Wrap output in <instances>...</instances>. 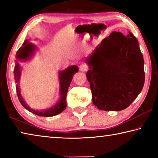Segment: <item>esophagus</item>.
I'll list each match as a JSON object with an SVG mask.
<instances>
[{"mask_svg": "<svg viewBox=\"0 0 158 158\" xmlns=\"http://www.w3.org/2000/svg\"><path fill=\"white\" fill-rule=\"evenodd\" d=\"M79 69H80V70H81V72H85V71L88 70V69H89V68H88V66H87L86 64L82 63V64H81V65H80Z\"/></svg>", "mask_w": 158, "mask_h": 158, "instance_id": "esophagus-1", "label": "esophagus"}]
</instances>
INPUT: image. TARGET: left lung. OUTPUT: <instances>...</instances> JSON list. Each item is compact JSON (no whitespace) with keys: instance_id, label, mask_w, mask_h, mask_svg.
Segmentation results:
<instances>
[{"instance_id":"left-lung-1","label":"left lung","mask_w":158,"mask_h":158,"mask_svg":"<svg viewBox=\"0 0 158 158\" xmlns=\"http://www.w3.org/2000/svg\"><path fill=\"white\" fill-rule=\"evenodd\" d=\"M93 102L100 110L121 111L129 106L145 81L144 61L132 33L113 32L86 59Z\"/></svg>"}]
</instances>
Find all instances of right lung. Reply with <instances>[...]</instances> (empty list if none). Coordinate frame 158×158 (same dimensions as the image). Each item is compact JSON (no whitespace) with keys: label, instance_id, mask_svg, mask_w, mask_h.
Wrapping results in <instances>:
<instances>
[{"label":"right lung","instance_id":"obj_1","mask_svg":"<svg viewBox=\"0 0 158 158\" xmlns=\"http://www.w3.org/2000/svg\"><path fill=\"white\" fill-rule=\"evenodd\" d=\"M35 49V46L33 44L29 43V41L28 40H25L24 42L23 43L22 47H21L19 48V49L17 51V53H16V57H17V60L26 61L28 60L29 58L33 55ZM78 71V67L77 65H72L67 69H64V70L60 71L59 73H58V74H59L58 77H59L60 80L59 84L60 98V100L58 101L54 106H52V107L42 111L34 110V109L29 107V106L26 105L25 101L23 100L22 96H21L20 89L18 84H17V86H16V89H17V96L19 100L20 103L26 109H27L28 111L32 112V113H33L34 114L37 115V116L51 117L61 113L63 111L65 110L67 106L66 96L67 93H68V88L69 87V85H70V83L72 82V80H73L74 74L77 73ZM14 74L15 82L19 83V82L21 76V68L18 61H17L15 63Z\"/></svg>","mask_w":158,"mask_h":158}]
</instances>
